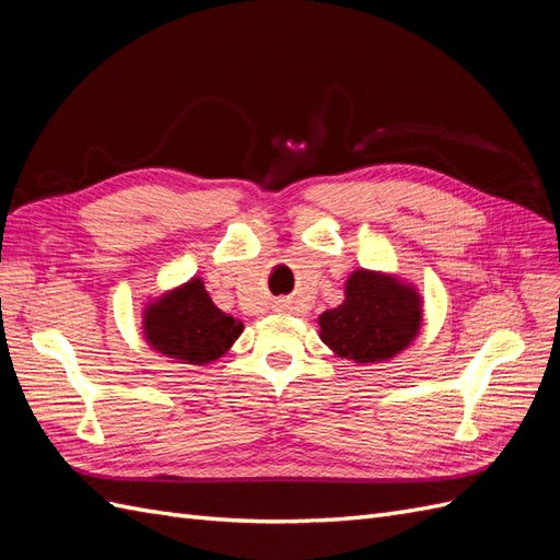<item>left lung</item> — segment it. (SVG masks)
<instances>
[{
	"instance_id": "8db88e82",
	"label": "left lung",
	"mask_w": 560,
	"mask_h": 560,
	"mask_svg": "<svg viewBox=\"0 0 560 560\" xmlns=\"http://www.w3.org/2000/svg\"><path fill=\"white\" fill-rule=\"evenodd\" d=\"M420 299L395 278L358 270L341 306L322 313L319 336L338 358L360 364L395 358L420 329Z\"/></svg>"
}]
</instances>
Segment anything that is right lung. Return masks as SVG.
Returning <instances> with one entry per match:
<instances>
[{"mask_svg":"<svg viewBox=\"0 0 560 560\" xmlns=\"http://www.w3.org/2000/svg\"><path fill=\"white\" fill-rule=\"evenodd\" d=\"M241 331V322L214 306L198 278L144 313L147 341L186 364H208L222 358Z\"/></svg>","mask_w":560,"mask_h":560,"instance_id":"add662e5","label":"right lung"}]
</instances>
